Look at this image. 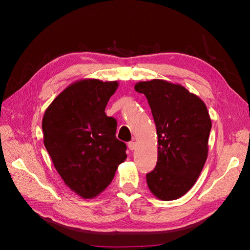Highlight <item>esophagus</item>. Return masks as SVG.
I'll return each mask as SVG.
<instances>
[{"mask_svg": "<svg viewBox=\"0 0 250 250\" xmlns=\"http://www.w3.org/2000/svg\"><path fill=\"white\" fill-rule=\"evenodd\" d=\"M135 146H137V145H135L134 142H129V143H128V148H129L130 150H134Z\"/></svg>", "mask_w": 250, "mask_h": 250, "instance_id": "esophagus-1", "label": "esophagus"}]
</instances>
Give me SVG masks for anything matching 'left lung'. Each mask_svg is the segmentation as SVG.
I'll return each mask as SVG.
<instances>
[{
	"label": "left lung",
	"instance_id": "obj_1",
	"mask_svg": "<svg viewBox=\"0 0 250 250\" xmlns=\"http://www.w3.org/2000/svg\"><path fill=\"white\" fill-rule=\"evenodd\" d=\"M146 96L157 133V163L146 175L156 198L169 201L195 185L208 152L211 121L206 104L180 84L162 79L134 85Z\"/></svg>",
	"mask_w": 250,
	"mask_h": 250
}]
</instances>
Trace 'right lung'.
Wrapping results in <instances>:
<instances>
[{"mask_svg":"<svg viewBox=\"0 0 250 250\" xmlns=\"http://www.w3.org/2000/svg\"><path fill=\"white\" fill-rule=\"evenodd\" d=\"M117 81L81 79L60 93L44 111L43 144L58 174L84 199L106 188L126 160V144L116 138L117 122L105 115Z\"/></svg>","mask_w":250,"mask_h":250,"instance_id":"right-lung-1","label":"right lung"}]
</instances>
